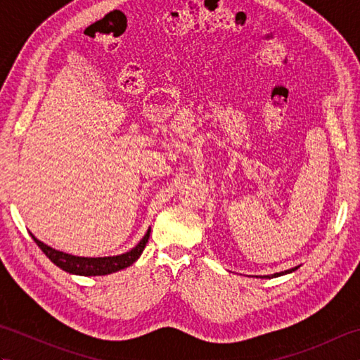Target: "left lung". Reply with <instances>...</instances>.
Returning a JSON list of instances; mask_svg holds the SVG:
<instances>
[{
	"label": "left lung",
	"instance_id": "8db88e82",
	"mask_svg": "<svg viewBox=\"0 0 360 360\" xmlns=\"http://www.w3.org/2000/svg\"><path fill=\"white\" fill-rule=\"evenodd\" d=\"M298 269V266L292 267V269H288V271H283V272H275L272 275H263V277H257V278H275V277H281V275H286V274H290Z\"/></svg>",
	"mask_w": 360,
	"mask_h": 360
}]
</instances>
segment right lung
Wrapping results in <instances>:
<instances>
[{
	"mask_svg": "<svg viewBox=\"0 0 360 360\" xmlns=\"http://www.w3.org/2000/svg\"><path fill=\"white\" fill-rule=\"evenodd\" d=\"M150 232H151V227H148V231L143 235V238L137 243L131 250L125 252V254L112 255V257H96V258L66 254V252L57 250L48 246V244H44L43 241L35 238V235L32 233H30V236H32L34 241L37 243V246L43 250V254L48 257L53 264L58 266L60 269L74 275H83V277H96V275H108L131 266L136 259L142 255V252L148 243Z\"/></svg>",
	"mask_w": 360,
	"mask_h": 360,
	"instance_id": "obj_1",
	"label": "right lung"
}]
</instances>
